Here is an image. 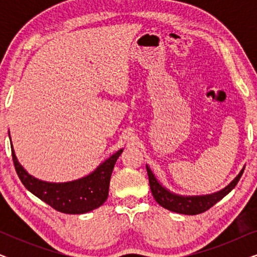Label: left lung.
Masks as SVG:
<instances>
[{"instance_id":"8db88e82","label":"left lung","mask_w":257,"mask_h":257,"mask_svg":"<svg viewBox=\"0 0 257 257\" xmlns=\"http://www.w3.org/2000/svg\"><path fill=\"white\" fill-rule=\"evenodd\" d=\"M146 170L147 175H149L151 192H152L153 198L156 199V201L161 207L171 210V212L185 214V215H196V214L206 212L207 209H209L216 202H219L221 199H223L237 185L238 180H240L242 174H243L244 167L242 168L240 173L226 187L215 193H210V194L205 195H181L171 192L170 189H167L165 186L160 184V181L158 180L156 175L153 174V172L151 171L149 165H146Z\"/></svg>"}]
</instances>
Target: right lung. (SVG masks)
<instances>
[{
  "mask_svg": "<svg viewBox=\"0 0 257 257\" xmlns=\"http://www.w3.org/2000/svg\"><path fill=\"white\" fill-rule=\"evenodd\" d=\"M10 137V133H9ZM12 154L16 173L28 191L52 208L65 214H84L98 208L106 201L110 179L114 164L122 149L99 164L85 177L66 182H49L33 177L17 160L10 138Z\"/></svg>",
  "mask_w": 257,
  "mask_h": 257,
  "instance_id": "add662e5",
  "label": "right lung"
}]
</instances>
